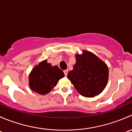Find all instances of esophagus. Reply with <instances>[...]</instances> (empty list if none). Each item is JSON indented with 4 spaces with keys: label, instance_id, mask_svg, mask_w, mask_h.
<instances>
[{
    "label": "esophagus",
    "instance_id": "34e87169",
    "mask_svg": "<svg viewBox=\"0 0 132 132\" xmlns=\"http://www.w3.org/2000/svg\"><path fill=\"white\" fill-rule=\"evenodd\" d=\"M68 73V70H64V75L65 76H67Z\"/></svg>",
    "mask_w": 132,
    "mask_h": 132
}]
</instances>
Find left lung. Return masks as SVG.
Returning <instances> with one entry per match:
<instances>
[{"mask_svg": "<svg viewBox=\"0 0 132 132\" xmlns=\"http://www.w3.org/2000/svg\"><path fill=\"white\" fill-rule=\"evenodd\" d=\"M76 63L67 77L82 96L93 98L100 94L107 86L109 69L105 63L93 53L83 50L76 54Z\"/></svg>", "mask_w": 132, "mask_h": 132, "instance_id": "8db88e82", "label": "left lung"}]
</instances>
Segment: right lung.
I'll return each mask as SVG.
<instances>
[{
	"label": "right lung",
	"instance_id": "obj_1",
	"mask_svg": "<svg viewBox=\"0 0 132 132\" xmlns=\"http://www.w3.org/2000/svg\"><path fill=\"white\" fill-rule=\"evenodd\" d=\"M64 77L62 70L57 66H52L45 60L36 66L30 72L29 86L32 91L43 95L50 93Z\"/></svg>",
	"mask_w": 132,
	"mask_h": 132
}]
</instances>
